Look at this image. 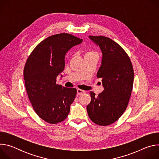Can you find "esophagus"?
Listing matches in <instances>:
<instances>
[{
  "label": "esophagus",
  "instance_id": "obj_1",
  "mask_svg": "<svg viewBox=\"0 0 159 159\" xmlns=\"http://www.w3.org/2000/svg\"><path fill=\"white\" fill-rule=\"evenodd\" d=\"M84 93H85L84 90H81V89H78L77 90V95H81V94H84Z\"/></svg>",
  "mask_w": 159,
  "mask_h": 159
}]
</instances>
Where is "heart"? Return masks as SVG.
Masks as SVG:
<instances>
[{
    "instance_id": "1",
    "label": "heart",
    "mask_w": 159,
    "mask_h": 159,
    "mask_svg": "<svg viewBox=\"0 0 159 159\" xmlns=\"http://www.w3.org/2000/svg\"><path fill=\"white\" fill-rule=\"evenodd\" d=\"M94 53H96V52H92V51H90V52H87L86 55H88V54H94Z\"/></svg>"
}]
</instances>
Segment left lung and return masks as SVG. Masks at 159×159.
<instances>
[{"instance_id": "obj_1", "label": "left lung", "mask_w": 159, "mask_h": 159, "mask_svg": "<svg viewBox=\"0 0 159 159\" xmlns=\"http://www.w3.org/2000/svg\"><path fill=\"white\" fill-rule=\"evenodd\" d=\"M89 38L102 52L97 77L102 79L104 90L98 96L90 92L91 101L87 111L94 123L107 126L117 121L127 107L133 84V69L128 55L117 43L102 36Z\"/></svg>"}]
</instances>
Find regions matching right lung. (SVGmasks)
Returning <instances> with one entry per match:
<instances>
[{
	"label": "right lung",
	"mask_w": 159,
	"mask_h": 159,
	"mask_svg": "<svg viewBox=\"0 0 159 159\" xmlns=\"http://www.w3.org/2000/svg\"><path fill=\"white\" fill-rule=\"evenodd\" d=\"M82 39L70 34L51 36L39 43L28 57L24 79L29 99L39 118L50 124L66 119L77 94L75 88L57 84L65 68V57Z\"/></svg>",
	"instance_id": "obj_1"
}]
</instances>
